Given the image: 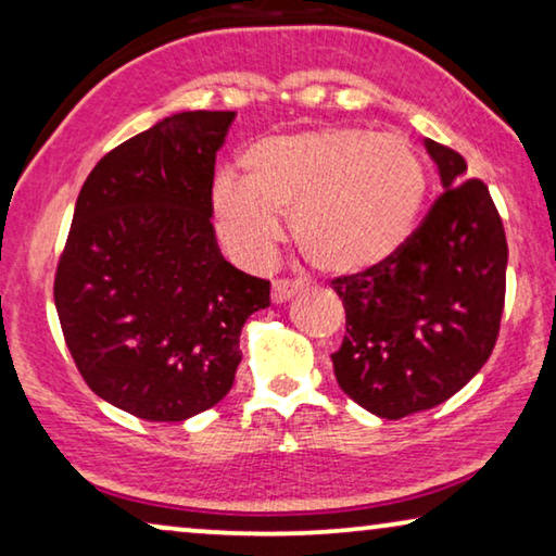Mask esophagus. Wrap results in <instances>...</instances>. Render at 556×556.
Instances as JSON below:
<instances>
[{"instance_id":"34e87169","label":"esophagus","mask_w":556,"mask_h":556,"mask_svg":"<svg viewBox=\"0 0 556 556\" xmlns=\"http://www.w3.org/2000/svg\"><path fill=\"white\" fill-rule=\"evenodd\" d=\"M304 289V281L302 279H277L275 285H271V302H287L289 296H294L296 292H302Z\"/></svg>"}]
</instances>
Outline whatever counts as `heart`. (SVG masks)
I'll return each instance as SVG.
<instances>
[{
  "label": "heart",
  "instance_id": "heart-1",
  "mask_svg": "<svg viewBox=\"0 0 556 556\" xmlns=\"http://www.w3.org/2000/svg\"><path fill=\"white\" fill-rule=\"evenodd\" d=\"M244 179L219 177L212 210L239 260L262 264L292 214L302 254L321 271H357L387 260L414 227L427 169L409 139L362 127L267 137L244 152Z\"/></svg>",
  "mask_w": 556,
  "mask_h": 556
}]
</instances>
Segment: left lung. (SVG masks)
I'll return each instance as SVG.
<instances>
[{
    "label": "left lung",
    "instance_id": "8db88e82",
    "mask_svg": "<svg viewBox=\"0 0 556 556\" xmlns=\"http://www.w3.org/2000/svg\"><path fill=\"white\" fill-rule=\"evenodd\" d=\"M425 144L444 192L387 260L331 279L346 312L334 377L384 419L437 407L484 367L507 292V237L490 189L467 179L459 152Z\"/></svg>",
    "mask_w": 556,
    "mask_h": 556
}]
</instances>
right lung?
<instances>
[{
  "label": "right lung",
  "mask_w": 556,
  "mask_h": 556,
  "mask_svg": "<svg viewBox=\"0 0 556 556\" xmlns=\"http://www.w3.org/2000/svg\"><path fill=\"white\" fill-rule=\"evenodd\" d=\"M235 112H181L114 147L77 197L54 304L81 379L147 421H185L235 384L239 331L269 281L222 256L217 149Z\"/></svg>",
  "instance_id": "obj_1"
}]
</instances>
